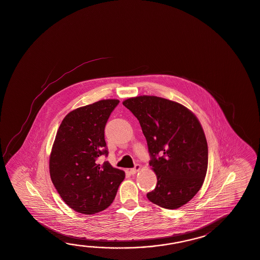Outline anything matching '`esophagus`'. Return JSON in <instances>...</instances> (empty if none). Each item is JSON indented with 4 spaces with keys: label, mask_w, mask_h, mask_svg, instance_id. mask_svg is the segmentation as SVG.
I'll return each instance as SVG.
<instances>
[{
    "label": "esophagus",
    "mask_w": 260,
    "mask_h": 260,
    "mask_svg": "<svg viewBox=\"0 0 260 260\" xmlns=\"http://www.w3.org/2000/svg\"><path fill=\"white\" fill-rule=\"evenodd\" d=\"M140 169H141V166L139 165V164H137V165L135 166V168L130 169V173H131L132 175H134V174H136L137 172H139V170H140Z\"/></svg>",
    "instance_id": "34e87169"
}]
</instances>
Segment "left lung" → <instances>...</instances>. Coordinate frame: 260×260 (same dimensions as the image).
<instances>
[{
  "mask_svg": "<svg viewBox=\"0 0 260 260\" xmlns=\"http://www.w3.org/2000/svg\"><path fill=\"white\" fill-rule=\"evenodd\" d=\"M122 105L139 120L156 174L148 200L169 210L186 204L200 191L208 169V144L198 118L161 97H134Z\"/></svg>",
  "mask_w": 260,
  "mask_h": 260,
  "instance_id": "obj_1",
  "label": "left lung"
}]
</instances>
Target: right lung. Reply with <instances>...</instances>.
I'll return each instance as SVG.
<instances>
[{"label": "right lung", "mask_w": 260, "mask_h": 260, "mask_svg": "<svg viewBox=\"0 0 260 260\" xmlns=\"http://www.w3.org/2000/svg\"><path fill=\"white\" fill-rule=\"evenodd\" d=\"M120 103L101 100L75 109L62 120L49 158L51 181L62 200L74 211L93 214L115 199L125 174L98 157L108 156L105 127Z\"/></svg>", "instance_id": "1"}]
</instances>
